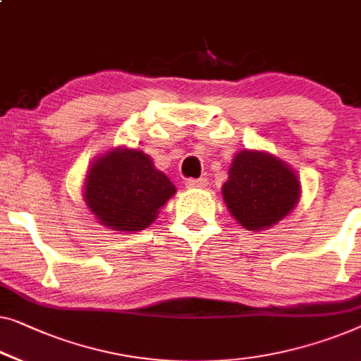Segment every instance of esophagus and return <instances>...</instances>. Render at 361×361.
<instances>
[{
	"mask_svg": "<svg viewBox=\"0 0 361 361\" xmlns=\"http://www.w3.org/2000/svg\"><path fill=\"white\" fill-rule=\"evenodd\" d=\"M207 184H208V179H205V177H200V179H187L185 180L187 189H203V187H207Z\"/></svg>",
	"mask_w": 361,
	"mask_h": 361,
	"instance_id": "1",
	"label": "esophagus"
}]
</instances>
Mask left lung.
Returning a JSON list of instances; mask_svg holds the SVG:
<instances>
[{"label": "left lung", "mask_w": 361, "mask_h": 361, "mask_svg": "<svg viewBox=\"0 0 361 361\" xmlns=\"http://www.w3.org/2000/svg\"><path fill=\"white\" fill-rule=\"evenodd\" d=\"M296 172L265 151L243 149L234 156L223 198L238 223L249 231L270 228L300 200Z\"/></svg>", "instance_id": "1"}]
</instances>
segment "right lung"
<instances>
[{
	"mask_svg": "<svg viewBox=\"0 0 361 361\" xmlns=\"http://www.w3.org/2000/svg\"><path fill=\"white\" fill-rule=\"evenodd\" d=\"M174 193L169 177L140 149L116 148L99 156L85 182V202L99 223L123 233L148 228Z\"/></svg>",
	"mask_w": 361,
	"mask_h": 361,
	"instance_id": "1",
	"label": "right lung"
}]
</instances>
